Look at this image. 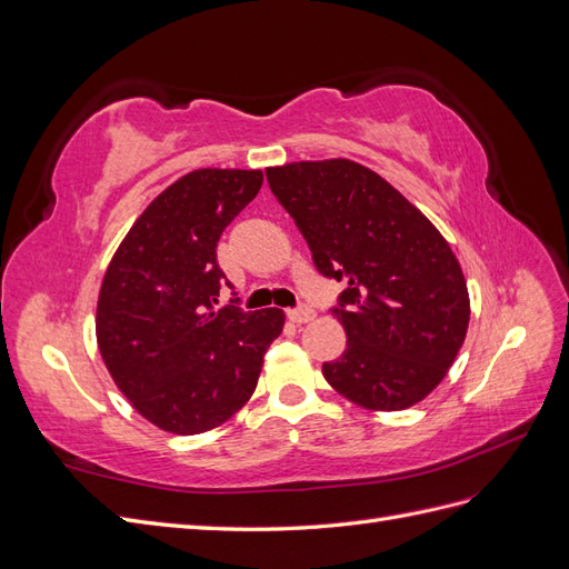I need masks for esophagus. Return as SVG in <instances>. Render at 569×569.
I'll return each instance as SVG.
<instances>
[{
    "instance_id": "1",
    "label": "esophagus",
    "mask_w": 569,
    "mask_h": 569,
    "mask_svg": "<svg viewBox=\"0 0 569 569\" xmlns=\"http://www.w3.org/2000/svg\"><path fill=\"white\" fill-rule=\"evenodd\" d=\"M287 318L291 322L303 325V322H311L316 318V311H313V308H308V306H299V308H291V311H287Z\"/></svg>"
}]
</instances>
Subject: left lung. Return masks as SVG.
Masks as SVG:
<instances>
[{
  "instance_id": "8db88e82",
  "label": "left lung",
  "mask_w": 569,
  "mask_h": 569,
  "mask_svg": "<svg viewBox=\"0 0 569 569\" xmlns=\"http://www.w3.org/2000/svg\"><path fill=\"white\" fill-rule=\"evenodd\" d=\"M316 268L347 284L332 308L347 351L325 380L368 410L422 401L468 335L470 297L456 253L399 189L349 159L266 170Z\"/></svg>"
}]
</instances>
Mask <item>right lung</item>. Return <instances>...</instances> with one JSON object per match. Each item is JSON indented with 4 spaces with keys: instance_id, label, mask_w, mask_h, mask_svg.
<instances>
[{
    "instance_id": "obj_1",
    "label": "right lung",
    "mask_w": 569,
    "mask_h": 569,
    "mask_svg": "<svg viewBox=\"0 0 569 569\" xmlns=\"http://www.w3.org/2000/svg\"><path fill=\"white\" fill-rule=\"evenodd\" d=\"M261 184V170H192L147 206L107 268L99 353L132 408L163 432L201 435L230 420L282 332L280 308H216L226 280L218 239Z\"/></svg>"
}]
</instances>
